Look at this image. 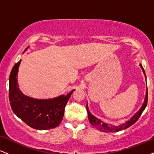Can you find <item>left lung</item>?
Returning a JSON list of instances; mask_svg holds the SVG:
<instances>
[{"label":"left lung","instance_id":"left-lung-1","mask_svg":"<svg viewBox=\"0 0 154 154\" xmlns=\"http://www.w3.org/2000/svg\"><path fill=\"white\" fill-rule=\"evenodd\" d=\"M140 67L143 69V73L146 75V73H145V70L143 69V67L142 66V65L140 64ZM147 103H148V89L146 91V98H145L144 100V103L143 105L142 106V107L140 108V109L137 111V113L134 115L130 119L129 121L127 122L125 124H123V125H119L118 127H114V126H111V125H109L108 124H106L103 122L101 120L97 119L96 117H95L94 116L92 115L90 112V111L88 110V104L86 106V109H87V111H88V119H89L90 122L92 125H93L94 128H95L98 130H101L103 132H119L121 131V130H125V129H127L129 127H130L131 125L135 124L136 122L138 120V119L140 118V116H141L142 113L143 112V111L146 109V106H147Z\"/></svg>","mask_w":154,"mask_h":154}]
</instances>
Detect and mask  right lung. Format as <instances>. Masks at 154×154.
<instances>
[{
    "label": "right lung",
    "mask_w": 154,
    "mask_h": 154,
    "mask_svg": "<svg viewBox=\"0 0 154 154\" xmlns=\"http://www.w3.org/2000/svg\"><path fill=\"white\" fill-rule=\"evenodd\" d=\"M20 63L21 60L16 63L9 76L8 98L12 111L26 125L36 130L56 128L62 121L65 106L74 91L50 100L26 96L17 88V76Z\"/></svg>",
    "instance_id": "1"
}]
</instances>
